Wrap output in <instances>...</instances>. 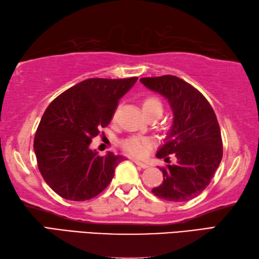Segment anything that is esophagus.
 I'll return each instance as SVG.
<instances>
[{
	"label": "esophagus",
	"instance_id": "1",
	"mask_svg": "<svg viewBox=\"0 0 259 259\" xmlns=\"http://www.w3.org/2000/svg\"><path fill=\"white\" fill-rule=\"evenodd\" d=\"M134 161H135V164H136V165H138V166H140V167H141V168H148V164H146V163H143V161H140V160H137V159H135Z\"/></svg>",
	"mask_w": 259,
	"mask_h": 259
}]
</instances>
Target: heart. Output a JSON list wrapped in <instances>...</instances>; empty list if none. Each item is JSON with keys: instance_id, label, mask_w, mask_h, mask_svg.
Wrapping results in <instances>:
<instances>
[{"instance_id": "b5f03b06", "label": "heart", "mask_w": 259, "mask_h": 259, "mask_svg": "<svg viewBox=\"0 0 259 259\" xmlns=\"http://www.w3.org/2000/svg\"><path fill=\"white\" fill-rule=\"evenodd\" d=\"M143 111L145 114L151 112H160L163 111V103L161 101L154 95L147 96L143 100ZM154 139L150 137L145 136H131L122 141V148L129 155L134 157H145L148 155L151 146L154 145Z\"/></svg>"}]
</instances>
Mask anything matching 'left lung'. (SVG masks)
<instances>
[{
    "label": "left lung",
    "mask_w": 259,
    "mask_h": 259,
    "mask_svg": "<svg viewBox=\"0 0 259 259\" xmlns=\"http://www.w3.org/2000/svg\"><path fill=\"white\" fill-rule=\"evenodd\" d=\"M140 82L166 98L174 113L173 125L156 156L167 161L174 154L176 163L160 167L164 181L151 192L166 201H189L210 184L222 159L214 111L201 92L176 76L144 77Z\"/></svg>",
    "instance_id": "8db88e82"
}]
</instances>
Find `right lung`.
Listing matches in <instances>:
<instances>
[{
  "instance_id": "add662e5",
  "label": "right lung",
  "mask_w": 259,
  "mask_h": 259,
  "mask_svg": "<svg viewBox=\"0 0 259 259\" xmlns=\"http://www.w3.org/2000/svg\"><path fill=\"white\" fill-rule=\"evenodd\" d=\"M138 77L89 78L58 95L48 105L33 140L38 168L59 196L85 201L110 184L122 156H99L91 141L105 128L119 100Z\"/></svg>"
}]
</instances>
